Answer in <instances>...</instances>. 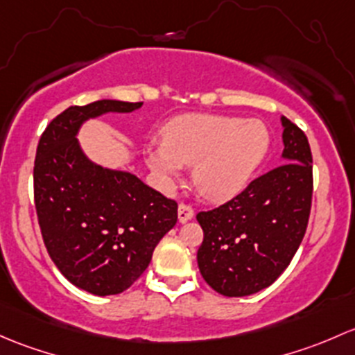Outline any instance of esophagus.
<instances>
[{"label": "esophagus", "instance_id": "esophagus-1", "mask_svg": "<svg viewBox=\"0 0 355 355\" xmlns=\"http://www.w3.org/2000/svg\"><path fill=\"white\" fill-rule=\"evenodd\" d=\"M195 217V210H193L191 205H186V203H181L178 207V218L181 224H184V222L191 220V218Z\"/></svg>", "mask_w": 355, "mask_h": 355}]
</instances>
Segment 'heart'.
<instances>
[{
    "instance_id": "b5f03b06",
    "label": "heart",
    "mask_w": 355,
    "mask_h": 355,
    "mask_svg": "<svg viewBox=\"0 0 355 355\" xmlns=\"http://www.w3.org/2000/svg\"><path fill=\"white\" fill-rule=\"evenodd\" d=\"M164 144L147 150L150 169L162 179L193 166V181L205 198L224 202L244 189L270 147L258 119L220 114H186L162 131Z\"/></svg>"
}]
</instances>
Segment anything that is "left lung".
<instances>
[{
	"instance_id": "left-lung-1",
	"label": "left lung",
	"mask_w": 355,
	"mask_h": 355,
	"mask_svg": "<svg viewBox=\"0 0 355 355\" xmlns=\"http://www.w3.org/2000/svg\"><path fill=\"white\" fill-rule=\"evenodd\" d=\"M282 164L248 184L227 203L200 211L198 268L227 297L272 286L294 258L308 227L313 155L304 131L282 116Z\"/></svg>"
}]
</instances>
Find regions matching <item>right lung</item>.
<instances>
[{"label": "right lung", "instance_id": "add662e5", "mask_svg": "<svg viewBox=\"0 0 355 355\" xmlns=\"http://www.w3.org/2000/svg\"><path fill=\"white\" fill-rule=\"evenodd\" d=\"M138 107L109 98L71 105L47 124L35 153L34 202L47 253L73 286L96 295L133 286L178 222L174 200L135 174L94 164L76 140L87 119Z\"/></svg>", "mask_w": 355, "mask_h": 355}]
</instances>
